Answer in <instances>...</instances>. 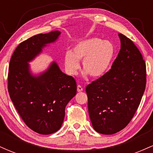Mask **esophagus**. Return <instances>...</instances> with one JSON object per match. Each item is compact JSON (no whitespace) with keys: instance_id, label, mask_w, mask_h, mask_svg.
<instances>
[{"instance_id":"obj_1","label":"esophagus","mask_w":153,"mask_h":153,"mask_svg":"<svg viewBox=\"0 0 153 153\" xmlns=\"http://www.w3.org/2000/svg\"><path fill=\"white\" fill-rule=\"evenodd\" d=\"M83 90V88H82V87L80 85H78V86H77V91H78V92H81Z\"/></svg>"}]
</instances>
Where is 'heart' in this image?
I'll use <instances>...</instances> for the list:
<instances>
[{"label": "heart", "mask_w": 153, "mask_h": 153, "mask_svg": "<svg viewBox=\"0 0 153 153\" xmlns=\"http://www.w3.org/2000/svg\"><path fill=\"white\" fill-rule=\"evenodd\" d=\"M114 55V47L107 40L90 38L77 44L72 51L65 54V66L70 75L77 73L82 60V68L85 74L93 78H99L106 73Z\"/></svg>", "instance_id": "1"}]
</instances>
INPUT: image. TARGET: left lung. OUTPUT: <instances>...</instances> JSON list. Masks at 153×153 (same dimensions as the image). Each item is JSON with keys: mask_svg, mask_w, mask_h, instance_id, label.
Here are the masks:
<instances>
[{"mask_svg": "<svg viewBox=\"0 0 153 153\" xmlns=\"http://www.w3.org/2000/svg\"><path fill=\"white\" fill-rule=\"evenodd\" d=\"M121 49L111 68L86 86L93 127L103 134L125 128L134 117L146 86V65L130 39L119 34Z\"/></svg>", "mask_w": 153, "mask_h": 153, "instance_id": "left-lung-1", "label": "left lung"}]
</instances>
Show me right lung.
Returning <instances> with one entry per match:
<instances>
[{
	"mask_svg": "<svg viewBox=\"0 0 153 153\" xmlns=\"http://www.w3.org/2000/svg\"><path fill=\"white\" fill-rule=\"evenodd\" d=\"M60 32L39 34L22 42L10 58L8 91L24 123L35 132L50 134L60 129L66 105L76 94L75 78L67 75L53 62L38 77L29 71L28 62L47 44L53 42Z\"/></svg>",
	"mask_w": 153,
	"mask_h": 153,
	"instance_id": "right-lung-1",
	"label": "right lung"
}]
</instances>
